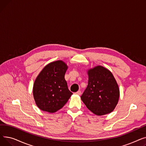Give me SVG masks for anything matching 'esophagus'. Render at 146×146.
Here are the masks:
<instances>
[{
    "label": "esophagus",
    "instance_id": "esophagus-1",
    "mask_svg": "<svg viewBox=\"0 0 146 146\" xmlns=\"http://www.w3.org/2000/svg\"><path fill=\"white\" fill-rule=\"evenodd\" d=\"M76 94L80 95H81V91H80V90H78V91L77 92H76Z\"/></svg>",
    "mask_w": 146,
    "mask_h": 146
}]
</instances>
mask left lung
<instances>
[{
  "label": "left lung",
  "mask_w": 146,
  "mask_h": 146,
  "mask_svg": "<svg viewBox=\"0 0 146 146\" xmlns=\"http://www.w3.org/2000/svg\"><path fill=\"white\" fill-rule=\"evenodd\" d=\"M88 86L81 96L87 108L96 115L111 112L118 102L119 90L112 73L102 66L88 71Z\"/></svg>",
  "instance_id": "obj_1"
}]
</instances>
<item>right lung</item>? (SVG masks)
Wrapping results in <instances>:
<instances>
[{
	"instance_id": "right-lung-1",
	"label": "right lung",
	"mask_w": 146,
	"mask_h": 146,
	"mask_svg": "<svg viewBox=\"0 0 146 146\" xmlns=\"http://www.w3.org/2000/svg\"><path fill=\"white\" fill-rule=\"evenodd\" d=\"M67 65L56 61L46 66L38 74L33 86L35 103L41 110L50 113L57 111L73 94L68 90L64 74Z\"/></svg>"
}]
</instances>
